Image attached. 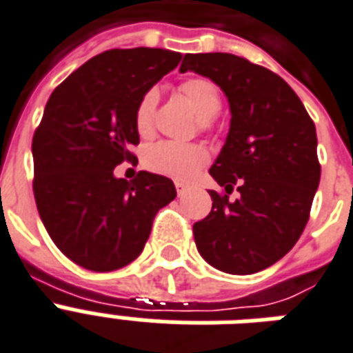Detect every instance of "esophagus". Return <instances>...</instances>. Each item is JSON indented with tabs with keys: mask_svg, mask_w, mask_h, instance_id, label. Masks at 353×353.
<instances>
[{
	"mask_svg": "<svg viewBox=\"0 0 353 353\" xmlns=\"http://www.w3.org/2000/svg\"><path fill=\"white\" fill-rule=\"evenodd\" d=\"M174 188H176V193H179V196H182L188 191V184H184V182H174Z\"/></svg>",
	"mask_w": 353,
	"mask_h": 353,
	"instance_id": "obj_1",
	"label": "esophagus"
}]
</instances>
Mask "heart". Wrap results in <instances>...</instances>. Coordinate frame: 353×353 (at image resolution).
I'll list each match as a JSON object with an SVG mask.
<instances>
[{"mask_svg":"<svg viewBox=\"0 0 353 353\" xmlns=\"http://www.w3.org/2000/svg\"><path fill=\"white\" fill-rule=\"evenodd\" d=\"M182 92L191 108L202 119V127H210V119L217 116L221 110V94L210 79L191 77L180 84ZM158 92L147 90L141 95L134 112V125L141 136H149L152 132L154 110H157ZM147 168L163 176H171L174 180H190L195 176L208 163V152L204 147L196 143H179V141H160L147 151Z\"/></svg>","mask_w":353,"mask_h":353,"instance_id":"1","label":"heart"}]
</instances>
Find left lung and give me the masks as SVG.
Masks as SVG:
<instances>
[{
	"mask_svg": "<svg viewBox=\"0 0 353 353\" xmlns=\"http://www.w3.org/2000/svg\"><path fill=\"white\" fill-rule=\"evenodd\" d=\"M212 79L228 97L230 130L210 174L212 212L193 225L199 252L230 274H252L294 247L321 182L315 123L280 75L230 53L185 54L180 72Z\"/></svg>",
	"mask_w": 353,
	"mask_h": 353,
	"instance_id": "8db88e82",
	"label": "left lung"
}]
</instances>
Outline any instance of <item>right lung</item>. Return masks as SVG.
I'll use <instances>...</instances> for the list:
<instances>
[{
	"label": "right lung",
	"mask_w": 353,
	"mask_h": 353,
	"mask_svg": "<svg viewBox=\"0 0 353 353\" xmlns=\"http://www.w3.org/2000/svg\"><path fill=\"white\" fill-rule=\"evenodd\" d=\"M182 54L157 48L110 49L59 84L32 136L38 214L60 252L95 272L138 258L158 210L176 196L162 174L116 179L132 162L141 95L179 65Z\"/></svg>",
	"instance_id": "obj_1"
}]
</instances>
